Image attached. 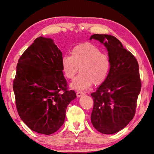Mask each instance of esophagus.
<instances>
[{"label":"esophagus","instance_id":"obj_1","mask_svg":"<svg viewBox=\"0 0 154 154\" xmlns=\"http://www.w3.org/2000/svg\"><path fill=\"white\" fill-rule=\"evenodd\" d=\"M76 94H77V97H81V96L84 95L85 94H84V93H83V92H81V91H77Z\"/></svg>","mask_w":154,"mask_h":154}]
</instances>
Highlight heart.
I'll use <instances>...</instances> for the list:
<instances>
[{
  "instance_id": "1",
  "label": "heart",
  "mask_w": 154,
  "mask_h": 154,
  "mask_svg": "<svg viewBox=\"0 0 154 154\" xmlns=\"http://www.w3.org/2000/svg\"><path fill=\"white\" fill-rule=\"evenodd\" d=\"M71 54L62 57L61 64L65 77L70 80L79 68L81 73L71 83L72 89L84 91L93 83L99 85L104 82L110 71V61L100 48L91 43H83L75 46Z\"/></svg>"
}]
</instances>
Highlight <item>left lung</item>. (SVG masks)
<instances>
[{
  "instance_id": "left-lung-1",
  "label": "left lung",
  "mask_w": 154,
  "mask_h": 154,
  "mask_svg": "<svg viewBox=\"0 0 154 154\" xmlns=\"http://www.w3.org/2000/svg\"><path fill=\"white\" fill-rule=\"evenodd\" d=\"M92 39L106 48L110 69L104 82L91 93L94 102L91 122L99 132L112 134L126 127L135 115L142 87L138 63L113 35L94 34Z\"/></svg>"
}]
</instances>
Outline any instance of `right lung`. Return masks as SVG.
<instances>
[{"label": "right lung", "mask_w": 154, "mask_h": 154, "mask_svg": "<svg viewBox=\"0 0 154 154\" xmlns=\"http://www.w3.org/2000/svg\"><path fill=\"white\" fill-rule=\"evenodd\" d=\"M62 52L50 38H37L20 57L13 81L18 113L29 128L50 135L63 125L76 98L61 69Z\"/></svg>", "instance_id": "right-lung-1"}]
</instances>
